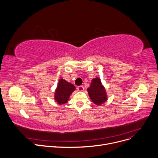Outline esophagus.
<instances>
[{"label":"esophagus","instance_id":"esophagus-1","mask_svg":"<svg viewBox=\"0 0 158 158\" xmlns=\"http://www.w3.org/2000/svg\"><path fill=\"white\" fill-rule=\"evenodd\" d=\"M77 89L79 91H82L84 90V87H83V86H79L77 87Z\"/></svg>","mask_w":158,"mask_h":158}]
</instances>
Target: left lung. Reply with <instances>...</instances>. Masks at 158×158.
Masks as SVG:
<instances>
[{"label":"left lung","instance_id":"obj_1","mask_svg":"<svg viewBox=\"0 0 158 158\" xmlns=\"http://www.w3.org/2000/svg\"><path fill=\"white\" fill-rule=\"evenodd\" d=\"M91 101L97 106H100L107 100V93L99 77L91 80L90 86L87 89Z\"/></svg>","mask_w":158,"mask_h":158}]
</instances>
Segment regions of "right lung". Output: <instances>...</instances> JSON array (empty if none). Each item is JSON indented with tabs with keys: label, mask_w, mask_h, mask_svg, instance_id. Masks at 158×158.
Returning a JSON list of instances; mask_svg holds the SVG:
<instances>
[{
	"label": "right lung",
	"mask_w": 158,
	"mask_h": 158,
	"mask_svg": "<svg viewBox=\"0 0 158 158\" xmlns=\"http://www.w3.org/2000/svg\"><path fill=\"white\" fill-rule=\"evenodd\" d=\"M76 88L72 84L67 82L65 79H60L55 90V101L60 105L66 103L69 101L70 94Z\"/></svg>",
	"instance_id": "obj_1"
}]
</instances>
